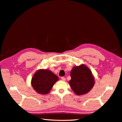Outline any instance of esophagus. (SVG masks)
Returning <instances> with one entry per match:
<instances>
[{
    "label": "esophagus",
    "mask_w": 122,
    "mask_h": 122,
    "mask_svg": "<svg viewBox=\"0 0 122 122\" xmlns=\"http://www.w3.org/2000/svg\"><path fill=\"white\" fill-rule=\"evenodd\" d=\"M61 79L63 81H66V78H65V77H61Z\"/></svg>",
    "instance_id": "esophagus-1"
}]
</instances>
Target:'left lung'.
I'll list each match as a JSON object with an SVG mask.
<instances>
[{"instance_id":"obj_1","label":"left lung","mask_w":122,"mask_h":122,"mask_svg":"<svg viewBox=\"0 0 122 122\" xmlns=\"http://www.w3.org/2000/svg\"><path fill=\"white\" fill-rule=\"evenodd\" d=\"M71 76L69 85L77 95L87 93L94 85L95 81L92 71L84 64L74 67L71 71Z\"/></svg>"}]
</instances>
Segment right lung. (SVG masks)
I'll list each match as a JSON object with an SVG mask.
<instances>
[{
    "instance_id": "right-lung-1",
    "label": "right lung",
    "mask_w": 122,
    "mask_h": 122,
    "mask_svg": "<svg viewBox=\"0 0 122 122\" xmlns=\"http://www.w3.org/2000/svg\"><path fill=\"white\" fill-rule=\"evenodd\" d=\"M58 77L48 69H39L31 79V84L36 92L40 94H48Z\"/></svg>"
}]
</instances>
